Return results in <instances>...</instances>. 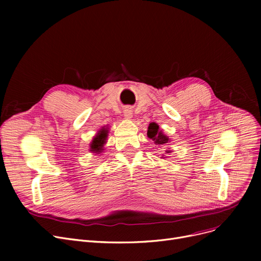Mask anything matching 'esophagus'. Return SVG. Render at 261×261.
<instances>
[{
    "instance_id": "1",
    "label": "esophagus",
    "mask_w": 261,
    "mask_h": 261,
    "mask_svg": "<svg viewBox=\"0 0 261 261\" xmlns=\"http://www.w3.org/2000/svg\"><path fill=\"white\" fill-rule=\"evenodd\" d=\"M123 116H125L126 118H131L132 117V110H131V108H126L125 110H123Z\"/></svg>"
}]
</instances>
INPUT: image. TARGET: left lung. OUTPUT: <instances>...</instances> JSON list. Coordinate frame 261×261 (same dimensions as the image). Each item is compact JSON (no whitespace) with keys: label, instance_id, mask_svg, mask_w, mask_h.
Instances as JSON below:
<instances>
[{"label":"left lung","instance_id":"1","mask_svg":"<svg viewBox=\"0 0 261 261\" xmlns=\"http://www.w3.org/2000/svg\"><path fill=\"white\" fill-rule=\"evenodd\" d=\"M147 135H148V138H150L154 142L155 145H159V146L165 145V144H167L169 142L168 136L163 134V132L160 130L159 126L156 125L155 122L150 123L149 127H148ZM166 152L169 153L170 151H169V150H166Z\"/></svg>","mask_w":261,"mask_h":261}]
</instances>
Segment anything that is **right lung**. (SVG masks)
I'll return each mask as SVG.
<instances>
[{
  "mask_svg": "<svg viewBox=\"0 0 261 261\" xmlns=\"http://www.w3.org/2000/svg\"><path fill=\"white\" fill-rule=\"evenodd\" d=\"M107 129H101V131H99V133L96 135V138H94L92 144H91V151L99 153L102 151V146L106 143V139H107Z\"/></svg>",
  "mask_w": 261,
  "mask_h": 261,
  "instance_id": "right-lung-1",
  "label": "right lung"
}]
</instances>
